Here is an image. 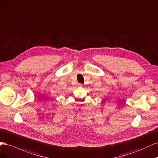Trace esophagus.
I'll return each instance as SVG.
<instances>
[{
    "mask_svg": "<svg viewBox=\"0 0 158 158\" xmlns=\"http://www.w3.org/2000/svg\"><path fill=\"white\" fill-rule=\"evenodd\" d=\"M77 85H79V86H82V85H82V84H81V83H78V84H77Z\"/></svg>",
    "mask_w": 158,
    "mask_h": 158,
    "instance_id": "34e87169",
    "label": "esophagus"
}]
</instances>
